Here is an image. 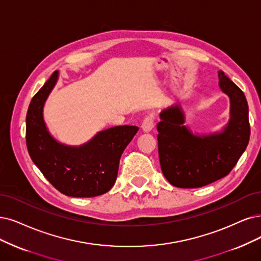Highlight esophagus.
<instances>
[{"label": "esophagus", "mask_w": 261, "mask_h": 261, "mask_svg": "<svg viewBox=\"0 0 261 261\" xmlns=\"http://www.w3.org/2000/svg\"><path fill=\"white\" fill-rule=\"evenodd\" d=\"M153 125H155V123H153V117H151V116H148V117H146L145 119L143 120L142 122V130L144 132H150L152 129H153Z\"/></svg>", "instance_id": "34e87169"}]
</instances>
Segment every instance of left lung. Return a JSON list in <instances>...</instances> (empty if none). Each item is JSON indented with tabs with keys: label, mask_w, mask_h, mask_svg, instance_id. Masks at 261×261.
I'll return each mask as SVG.
<instances>
[{
	"label": "left lung",
	"mask_w": 261,
	"mask_h": 261,
	"mask_svg": "<svg viewBox=\"0 0 261 261\" xmlns=\"http://www.w3.org/2000/svg\"><path fill=\"white\" fill-rule=\"evenodd\" d=\"M219 88L230 99V119L220 132L198 134L185 123L180 105L160 113L158 150L163 175L179 188H198L228 175L249 141L248 105L243 91L224 72Z\"/></svg>",
	"instance_id": "left-lung-1"
}]
</instances>
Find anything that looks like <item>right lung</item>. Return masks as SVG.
Returning <instances> with one entry per match:
<instances>
[{"label": "right lung", "mask_w": 261, "mask_h": 261, "mask_svg": "<svg viewBox=\"0 0 261 261\" xmlns=\"http://www.w3.org/2000/svg\"><path fill=\"white\" fill-rule=\"evenodd\" d=\"M58 77L59 72L55 71L29 105L25 131L29 155L61 194L75 198L103 195L114 186L120 157L139 128L118 125L106 129L80 146L58 142L48 131L43 117L44 104Z\"/></svg>", "instance_id": "add662e5"}]
</instances>
